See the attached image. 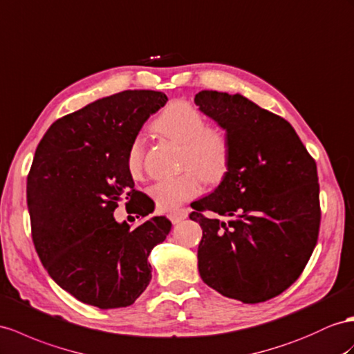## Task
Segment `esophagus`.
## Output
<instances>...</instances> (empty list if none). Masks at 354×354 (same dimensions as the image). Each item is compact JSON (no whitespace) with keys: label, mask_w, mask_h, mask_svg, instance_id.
<instances>
[{"label":"esophagus","mask_w":354,"mask_h":354,"mask_svg":"<svg viewBox=\"0 0 354 354\" xmlns=\"http://www.w3.org/2000/svg\"><path fill=\"white\" fill-rule=\"evenodd\" d=\"M188 216V211L187 209H175V211H170L169 212V218L174 224H178L183 220H185Z\"/></svg>","instance_id":"34e87169"}]
</instances>
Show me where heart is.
Returning a JSON list of instances; mask_svg holds the SVG:
<instances>
[{
  "label": "heart",
  "instance_id": "b5f03b06",
  "mask_svg": "<svg viewBox=\"0 0 354 354\" xmlns=\"http://www.w3.org/2000/svg\"><path fill=\"white\" fill-rule=\"evenodd\" d=\"M153 130L179 143L180 167L178 176L161 179L149 188L158 207L175 211L197 197L206 183H218L227 174L230 143L227 134L216 125L205 124L203 115L185 100L171 102L153 121ZM127 169L133 178H140L145 170V143L136 138L127 152Z\"/></svg>",
  "mask_w": 354,
  "mask_h": 354
}]
</instances>
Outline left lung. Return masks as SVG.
I'll return each mask as SVG.
<instances>
[{"mask_svg": "<svg viewBox=\"0 0 354 354\" xmlns=\"http://www.w3.org/2000/svg\"><path fill=\"white\" fill-rule=\"evenodd\" d=\"M194 103L230 143L227 174L192 203L198 274L225 297L265 302L299 278L319 238L315 161L290 122L241 94L201 91Z\"/></svg>", "mask_w": 354, "mask_h": 354, "instance_id": "obj_1", "label": "left lung"}]
</instances>
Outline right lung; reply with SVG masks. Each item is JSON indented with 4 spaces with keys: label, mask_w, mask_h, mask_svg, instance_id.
I'll use <instances>...</instances> for the list:
<instances>
[{
    "label": "right lung",
    "mask_w": 354,
    "mask_h": 354,
    "mask_svg": "<svg viewBox=\"0 0 354 354\" xmlns=\"http://www.w3.org/2000/svg\"><path fill=\"white\" fill-rule=\"evenodd\" d=\"M160 91H122L59 118L43 136L26 180L35 251L50 278L77 301L100 308L134 304L152 278L148 257L171 223L152 216L118 223V203L149 215L127 152L142 125L166 104Z\"/></svg>",
    "instance_id": "add662e5"
}]
</instances>
